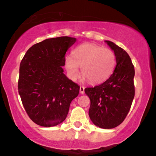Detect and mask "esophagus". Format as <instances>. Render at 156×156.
Masks as SVG:
<instances>
[{
	"label": "esophagus",
	"instance_id": "esophagus-1",
	"mask_svg": "<svg viewBox=\"0 0 156 156\" xmlns=\"http://www.w3.org/2000/svg\"><path fill=\"white\" fill-rule=\"evenodd\" d=\"M80 93H81V94H83V93H84V87L83 86L80 87Z\"/></svg>",
	"mask_w": 156,
	"mask_h": 156
}]
</instances>
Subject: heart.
Segmentation results:
<instances>
[{"label":"heart","mask_w":156,"mask_h":156,"mask_svg":"<svg viewBox=\"0 0 156 156\" xmlns=\"http://www.w3.org/2000/svg\"><path fill=\"white\" fill-rule=\"evenodd\" d=\"M81 73L89 82L98 83L108 79L116 66V55L111 49L95 44L84 43L74 50L73 56L65 58V67L72 79Z\"/></svg>","instance_id":"obj_1"}]
</instances>
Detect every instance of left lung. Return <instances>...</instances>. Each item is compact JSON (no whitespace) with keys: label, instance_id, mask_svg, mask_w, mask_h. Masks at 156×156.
I'll return each mask as SVG.
<instances>
[{"label":"left lung","instance_id":"8db88e82","mask_svg":"<svg viewBox=\"0 0 156 156\" xmlns=\"http://www.w3.org/2000/svg\"><path fill=\"white\" fill-rule=\"evenodd\" d=\"M116 55L114 73L93 87L85 88L90 100L89 117L101 129H113L126 119L134 97V68L127 52L111 41H105Z\"/></svg>","mask_w":156,"mask_h":156}]
</instances>
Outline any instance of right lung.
<instances>
[{"label": "right lung", "instance_id": "1", "mask_svg": "<svg viewBox=\"0 0 156 156\" xmlns=\"http://www.w3.org/2000/svg\"><path fill=\"white\" fill-rule=\"evenodd\" d=\"M76 42L73 37L47 39L27 50L21 61L19 93L33 122L44 127L61 123L80 87L63 74L67 50Z\"/></svg>", "mask_w": 156, "mask_h": 156}]
</instances>
